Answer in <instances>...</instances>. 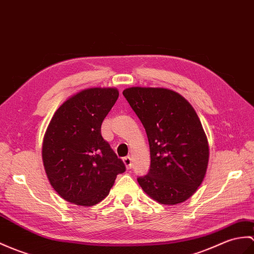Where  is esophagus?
<instances>
[{
	"instance_id": "1",
	"label": "esophagus",
	"mask_w": 254,
	"mask_h": 254,
	"mask_svg": "<svg viewBox=\"0 0 254 254\" xmlns=\"http://www.w3.org/2000/svg\"><path fill=\"white\" fill-rule=\"evenodd\" d=\"M123 162H125V164H126V167H127V170H129L132 168V159H131V157H125L123 158Z\"/></svg>"
}]
</instances>
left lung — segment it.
I'll use <instances>...</instances> for the list:
<instances>
[{
	"label": "left lung",
	"mask_w": 254,
	"mask_h": 254,
	"mask_svg": "<svg viewBox=\"0 0 254 254\" xmlns=\"http://www.w3.org/2000/svg\"><path fill=\"white\" fill-rule=\"evenodd\" d=\"M149 141L150 169L138 184L157 202L174 205L191 197L209 162V145L196 111L172 90L133 86L123 91Z\"/></svg>",
	"instance_id": "1"
}]
</instances>
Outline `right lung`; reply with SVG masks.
I'll list each match as a JSON object with an SVG mask.
<instances>
[{
    "mask_svg": "<svg viewBox=\"0 0 254 254\" xmlns=\"http://www.w3.org/2000/svg\"><path fill=\"white\" fill-rule=\"evenodd\" d=\"M119 97L115 87H92L68 98L53 116L44 135L42 159L51 185L66 201L91 207L108 196L126 171L100 133Z\"/></svg>",
    "mask_w": 254,
    "mask_h": 254,
    "instance_id": "1",
    "label": "right lung"
}]
</instances>
